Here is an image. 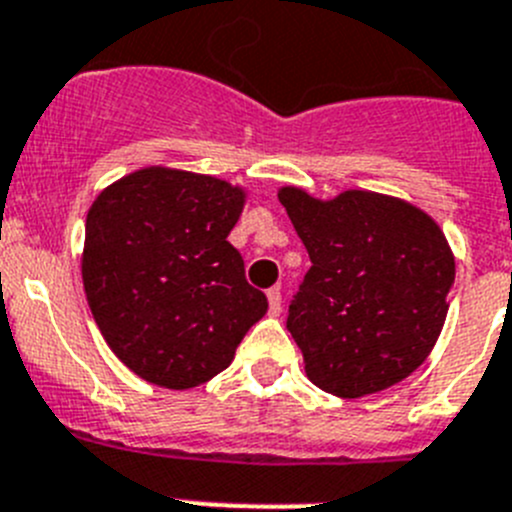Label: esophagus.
<instances>
[{"mask_svg":"<svg viewBox=\"0 0 512 512\" xmlns=\"http://www.w3.org/2000/svg\"><path fill=\"white\" fill-rule=\"evenodd\" d=\"M267 303H270V316H280V311H283V296H280V288L267 290Z\"/></svg>","mask_w":512,"mask_h":512,"instance_id":"obj_1","label":"esophagus"}]
</instances>
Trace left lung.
<instances>
[{"instance_id": "1", "label": "left lung", "mask_w": 512, "mask_h": 512, "mask_svg": "<svg viewBox=\"0 0 512 512\" xmlns=\"http://www.w3.org/2000/svg\"><path fill=\"white\" fill-rule=\"evenodd\" d=\"M311 270L288 331L313 385L362 398L405 380L434 349L449 311L454 255L428 214L372 191L319 201L280 188Z\"/></svg>"}]
</instances>
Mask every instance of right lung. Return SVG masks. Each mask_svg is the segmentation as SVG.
Segmentation results:
<instances>
[{
  "label": "right lung",
  "instance_id": "obj_1",
  "mask_svg": "<svg viewBox=\"0 0 512 512\" xmlns=\"http://www.w3.org/2000/svg\"><path fill=\"white\" fill-rule=\"evenodd\" d=\"M245 191L186 170L142 168L99 193L81 275L96 326L142 380L186 390L227 370L267 298L227 242Z\"/></svg>",
  "mask_w": 512,
  "mask_h": 512
}]
</instances>
